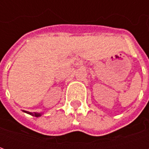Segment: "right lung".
<instances>
[{
  "label": "right lung",
  "instance_id": "add662e5",
  "mask_svg": "<svg viewBox=\"0 0 149 149\" xmlns=\"http://www.w3.org/2000/svg\"><path fill=\"white\" fill-rule=\"evenodd\" d=\"M24 112H27L28 114H30V115L32 116H40V113H36V112H33V113H32V112H27V111H24Z\"/></svg>",
  "mask_w": 149,
  "mask_h": 149
}]
</instances>
